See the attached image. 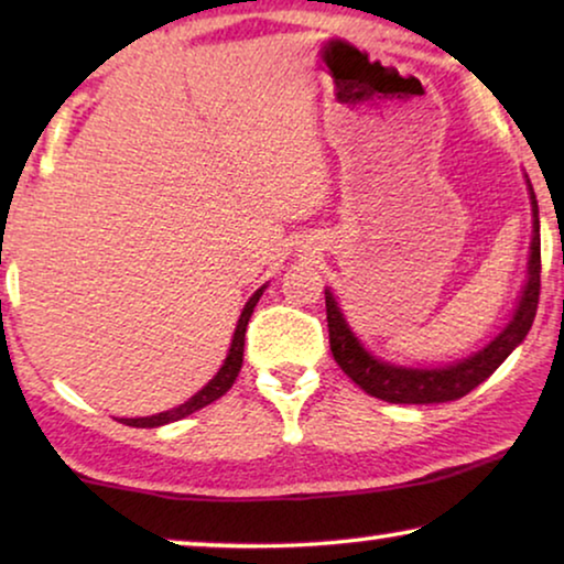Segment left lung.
Masks as SVG:
<instances>
[{"instance_id":"obj_1","label":"left lung","mask_w":564,"mask_h":564,"mask_svg":"<svg viewBox=\"0 0 564 564\" xmlns=\"http://www.w3.org/2000/svg\"><path fill=\"white\" fill-rule=\"evenodd\" d=\"M531 195V215H534V234H531L529 251V280L523 284V292L516 305L513 318L508 326L492 338V341L473 357L454 361L449 367L438 369H413L398 367L390 361H382L369 354L354 330L346 323L341 307L336 297L326 290V318H328V341L334 351L336 365L359 384L361 390L372 398L388 400V403L403 405H429L446 403V400L465 398L469 390L488 380L496 369L503 365L508 354L527 338L531 323H534L539 290H542V241H539V205L536 195L529 184Z\"/></svg>"}]
</instances>
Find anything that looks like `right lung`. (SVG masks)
<instances>
[{"label":"right lung","instance_id":"obj_1","mask_svg":"<svg viewBox=\"0 0 564 564\" xmlns=\"http://www.w3.org/2000/svg\"><path fill=\"white\" fill-rule=\"evenodd\" d=\"M264 290H267V284H264V288H259L257 292H253V295L249 297V303L243 305V313H241V318H238L234 341H230L228 357H226V361H223V367L218 369V375H215L213 380L207 382L203 390L195 392V395H192L187 403H182L180 408H172V411H164V413H156V415H145V419H120V423H126V426H135V429H156V426H164V423L187 419L189 413H195V411H199V408L210 405L213 400H218L220 395H226V392L230 390V384L236 382L238 372H241L246 326H249V318H251L253 307H257L259 297L264 295Z\"/></svg>","mask_w":564,"mask_h":564}]
</instances>
